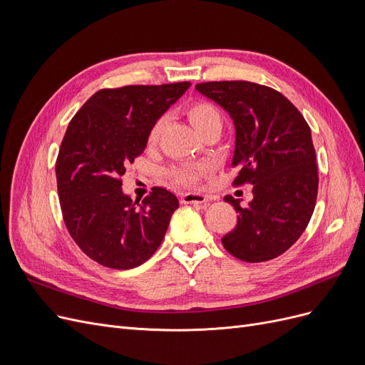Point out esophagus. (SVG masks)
<instances>
[{
	"instance_id": "34e87169",
	"label": "esophagus",
	"mask_w": 365,
	"mask_h": 365,
	"mask_svg": "<svg viewBox=\"0 0 365 365\" xmlns=\"http://www.w3.org/2000/svg\"><path fill=\"white\" fill-rule=\"evenodd\" d=\"M207 201H208V196H205L202 193L190 192V193H184L181 196L182 204H207Z\"/></svg>"
}]
</instances>
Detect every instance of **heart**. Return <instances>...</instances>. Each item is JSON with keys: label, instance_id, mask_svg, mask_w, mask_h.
Wrapping results in <instances>:
<instances>
[{"label": "heart", "instance_id": "b5f03b06", "mask_svg": "<svg viewBox=\"0 0 365 365\" xmlns=\"http://www.w3.org/2000/svg\"><path fill=\"white\" fill-rule=\"evenodd\" d=\"M185 114L187 118L192 123V126L195 128V130L200 135L207 134L210 130H219L222 129V115H220L219 109L210 102L205 101H197L193 102L192 105H189L185 108ZM161 126L163 121L158 120L155 125L152 126L150 132H149V143L153 145L157 143L160 132H161ZM205 168L201 164H184V165H178V168H173L170 170V176L172 180L176 184L181 185H187L195 182L200 176L204 173Z\"/></svg>", "mask_w": 365, "mask_h": 365}]
</instances>
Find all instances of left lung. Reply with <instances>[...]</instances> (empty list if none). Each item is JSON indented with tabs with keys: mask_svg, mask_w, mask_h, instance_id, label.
I'll use <instances>...</instances> for the list:
<instances>
[{
	"mask_svg": "<svg viewBox=\"0 0 365 365\" xmlns=\"http://www.w3.org/2000/svg\"><path fill=\"white\" fill-rule=\"evenodd\" d=\"M196 90L222 106L235 121L233 185L252 184V201L235 207L237 224L222 237L224 248L248 263L282 256L303 235L318 193L311 128L282 93L247 81L197 83Z\"/></svg>",
	"mask_w": 365,
	"mask_h": 365,
	"instance_id": "left-lung-1",
	"label": "left lung"
}]
</instances>
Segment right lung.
Wrapping results in <instances>:
<instances>
[{
    "label": "right lung",
    "mask_w": 365,
    "mask_h": 365,
    "mask_svg": "<svg viewBox=\"0 0 365 365\" xmlns=\"http://www.w3.org/2000/svg\"><path fill=\"white\" fill-rule=\"evenodd\" d=\"M190 85L105 88L65 132L56 160L63 222L86 256L106 268L130 269L150 259L180 207L163 187L134 202L121 190V176L145 150L152 126Z\"/></svg>",
    "instance_id": "right-lung-1"
}]
</instances>
